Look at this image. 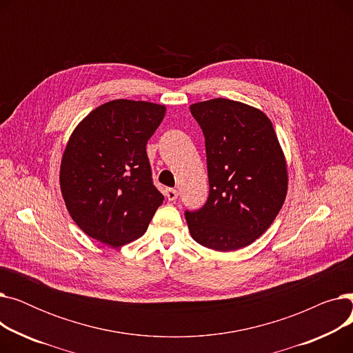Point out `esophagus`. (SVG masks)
Instances as JSON below:
<instances>
[{
	"mask_svg": "<svg viewBox=\"0 0 353 353\" xmlns=\"http://www.w3.org/2000/svg\"><path fill=\"white\" fill-rule=\"evenodd\" d=\"M164 196H165V199L169 200V201H174L177 199V196H179V193L174 189H165L164 190Z\"/></svg>",
	"mask_w": 353,
	"mask_h": 353,
	"instance_id": "34e87169",
	"label": "esophagus"
}]
</instances>
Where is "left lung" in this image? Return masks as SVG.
Listing matches in <instances>:
<instances>
[{
    "label": "left lung",
    "mask_w": 353,
    "mask_h": 353,
    "mask_svg": "<svg viewBox=\"0 0 353 353\" xmlns=\"http://www.w3.org/2000/svg\"><path fill=\"white\" fill-rule=\"evenodd\" d=\"M206 141L209 197L186 212L201 246L232 252L249 246L273 223L288 193V165L272 121L249 104L213 99L190 105Z\"/></svg>",
    "instance_id": "1"
}]
</instances>
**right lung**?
<instances>
[{"mask_svg": "<svg viewBox=\"0 0 353 353\" xmlns=\"http://www.w3.org/2000/svg\"><path fill=\"white\" fill-rule=\"evenodd\" d=\"M165 105L113 100L71 133L60 165L65 208L90 237L120 248L143 236L164 196L154 188L145 144Z\"/></svg>", "mask_w": 353, "mask_h": 353, "instance_id": "right-lung-1", "label": "right lung"}]
</instances>
